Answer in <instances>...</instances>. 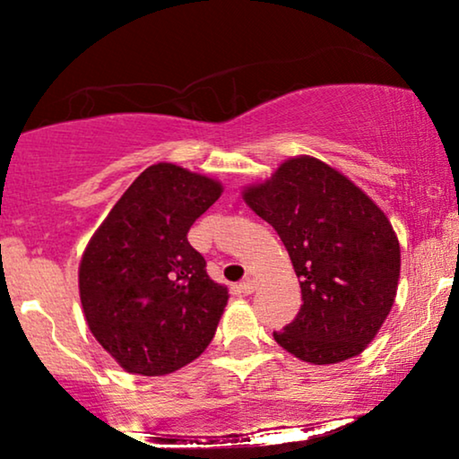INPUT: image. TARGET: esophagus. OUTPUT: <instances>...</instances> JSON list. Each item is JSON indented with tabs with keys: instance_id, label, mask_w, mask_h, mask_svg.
Instances as JSON below:
<instances>
[{
	"instance_id": "obj_1",
	"label": "esophagus",
	"mask_w": 459,
	"mask_h": 459,
	"mask_svg": "<svg viewBox=\"0 0 459 459\" xmlns=\"http://www.w3.org/2000/svg\"><path fill=\"white\" fill-rule=\"evenodd\" d=\"M238 288H240L242 294H253L255 288H256V281L253 278H247V280L240 281V286H238Z\"/></svg>"
}]
</instances>
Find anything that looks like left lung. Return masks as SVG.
<instances>
[{"mask_svg": "<svg viewBox=\"0 0 459 459\" xmlns=\"http://www.w3.org/2000/svg\"><path fill=\"white\" fill-rule=\"evenodd\" d=\"M242 198L278 231L300 278L303 305L275 342L316 366L359 355L397 297L401 250L385 212L313 156L281 162Z\"/></svg>", "mask_w": 459, "mask_h": 459, "instance_id": "1", "label": "left lung"}]
</instances>
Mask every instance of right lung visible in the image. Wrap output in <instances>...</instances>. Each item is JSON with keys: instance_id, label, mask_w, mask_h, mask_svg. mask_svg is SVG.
<instances>
[{"instance_id": "obj_1", "label": "right lung", "mask_w": 459, "mask_h": 459, "mask_svg": "<svg viewBox=\"0 0 459 459\" xmlns=\"http://www.w3.org/2000/svg\"><path fill=\"white\" fill-rule=\"evenodd\" d=\"M223 186L173 162L148 167L112 206L79 265L85 322L129 374L165 376L215 336L228 288L187 242Z\"/></svg>"}]
</instances>
